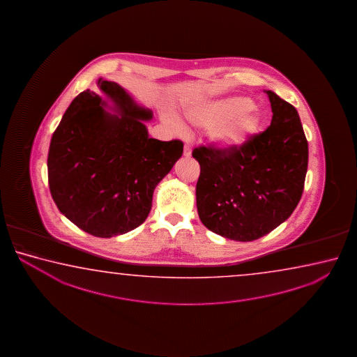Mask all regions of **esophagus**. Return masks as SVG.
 I'll list each match as a JSON object with an SVG mask.
<instances>
[{"instance_id":"34e87169","label":"esophagus","mask_w":357,"mask_h":357,"mask_svg":"<svg viewBox=\"0 0 357 357\" xmlns=\"http://www.w3.org/2000/svg\"><path fill=\"white\" fill-rule=\"evenodd\" d=\"M183 156L185 158H190L191 156V147H190V145H185V147H183Z\"/></svg>"}]
</instances>
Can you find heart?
I'll use <instances>...</instances> for the list:
<instances>
[{
	"label": "heart",
	"mask_w": 357,
	"mask_h": 357,
	"mask_svg": "<svg viewBox=\"0 0 357 357\" xmlns=\"http://www.w3.org/2000/svg\"><path fill=\"white\" fill-rule=\"evenodd\" d=\"M190 121L212 131V141L218 149H240L257 132L262 122L260 109L243 96L225 97L199 103L188 112Z\"/></svg>",
	"instance_id": "heart-1"
}]
</instances>
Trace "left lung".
<instances>
[{
  "label": "left lung",
  "mask_w": 357,
  "mask_h": 357,
  "mask_svg": "<svg viewBox=\"0 0 357 357\" xmlns=\"http://www.w3.org/2000/svg\"><path fill=\"white\" fill-rule=\"evenodd\" d=\"M272 121L240 149L199 146L196 204L208 230L235 241H254L282 224L301 199L308 145L296 109L266 91Z\"/></svg>",
  "instance_id": "left-lung-1"
}]
</instances>
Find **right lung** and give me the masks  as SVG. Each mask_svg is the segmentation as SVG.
Returning a JSON list of instances; mask_svg holds the SVG:
<instances>
[{
	"label": "right lung",
	"instance_id": "right-lung-1",
	"mask_svg": "<svg viewBox=\"0 0 357 357\" xmlns=\"http://www.w3.org/2000/svg\"><path fill=\"white\" fill-rule=\"evenodd\" d=\"M97 85L120 116L109 114L95 91L75 97L50 144V191L57 208L81 230L112 237L136 229L151 211L158 182L181 158L180 139L149 137L150 109L133 102L112 81Z\"/></svg>",
	"mask_w": 357,
	"mask_h": 357
}]
</instances>
